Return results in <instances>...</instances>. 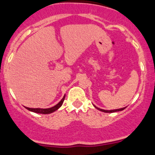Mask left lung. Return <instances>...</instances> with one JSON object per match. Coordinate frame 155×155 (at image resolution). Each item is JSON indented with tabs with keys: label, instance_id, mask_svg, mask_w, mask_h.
<instances>
[{
	"label": "left lung",
	"instance_id": "left-lung-1",
	"mask_svg": "<svg viewBox=\"0 0 155 155\" xmlns=\"http://www.w3.org/2000/svg\"><path fill=\"white\" fill-rule=\"evenodd\" d=\"M94 107H95V108H97V110H99L102 111V112H104V113H114V112H117V111H121V110H124V109H125V108H126V107H123V108H120V109H116V110H103V109H101V108L97 107L94 106Z\"/></svg>",
	"mask_w": 155,
	"mask_h": 155
}]
</instances>
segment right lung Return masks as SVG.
Wrapping results in <instances>:
<instances>
[{
	"mask_svg": "<svg viewBox=\"0 0 155 155\" xmlns=\"http://www.w3.org/2000/svg\"><path fill=\"white\" fill-rule=\"evenodd\" d=\"M64 98H65V95L64 96V97L61 99V101L58 104H56L55 106L52 107H50V108H30V107H25L26 108L27 110H28L31 111V112L37 113V114H51V113L54 112V111H56L57 110L59 109V108L61 107V105H62L63 103H64Z\"/></svg>",
	"mask_w": 155,
	"mask_h": 155,
	"instance_id": "1",
	"label": "right lung"
}]
</instances>
